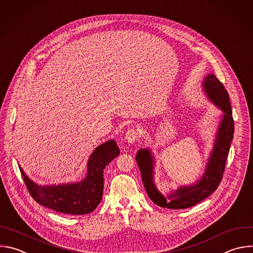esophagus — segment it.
<instances>
[{
	"label": "esophagus",
	"instance_id": "obj_1",
	"mask_svg": "<svg viewBox=\"0 0 253 253\" xmlns=\"http://www.w3.org/2000/svg\"><path fill=\"white\" fill-rule=\"evenodd\" d=\"M139 138H140V132L135 128L128 129V131L125 134V140L129 144H134Z\"/></svg>",
	"mask_w": 253,
	"mask_h": 253
}]
</instances>
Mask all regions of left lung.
I'll return each instance as SVG.
<instances>
[{"mask_svg":"<svg viewBox=\"0 0 253 253\" xmlns=\"http://www.w3.org/2000/svg\"><path fill=\"white\" fill-rule=\"evenodd\" d=\"M203 88L209 99L223 113L205 173L196 184L180 187L165 197L159 192L154 182L155 161L151 150L140 149L136 154V162L148 197L161 208L171 210L191 208L211 196L221 182L234 132L229 95L223 84L212 73L206 76L203 81Z\"/></svg>","mask_w":253,"mask_h":253,"instance_id":"1","label":"left lung"}]
</instances>
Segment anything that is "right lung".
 <instances>
[{"instance_id": "right-lung-1", "label": "right lung", "mask_w": 253, "mask_h": 253, "mask_svg": "<svg viewBox=\"0 0 253 253\" xmlns=\"http://www.w3.org/2000/svg\"><path fill=\"white\" fill-rule=\"evenodd\" d=\"M116 141L109 140L96 147L87 163V174L81 182L42 186L33 182L19 166L24 182L33 199L54 211L81 215L93 211L103 195V170L119 155Z\"/></svg>"}]
</instances>
